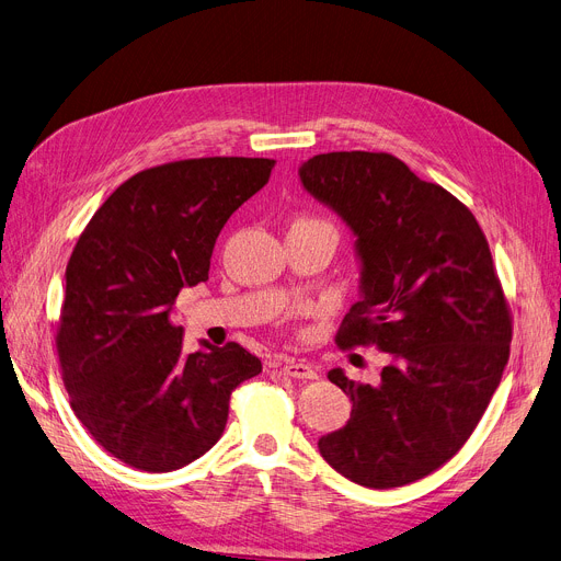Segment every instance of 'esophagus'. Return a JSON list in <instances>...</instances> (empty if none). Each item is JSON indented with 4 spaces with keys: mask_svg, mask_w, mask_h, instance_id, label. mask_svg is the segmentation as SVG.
I'll list each match as a JSON object with an SVG mask.
<instances>
[{
    "mask_svg": "<svg viewBox=\"0 0 561 561\" xmlns=\"http://www.w3.org/2000/svg\"><path fill=\"white\" fill-rule=\"evenodd\" d=\"M282 370L288 375V377H296V379H316L318 373L311 364H305V362H296V359H286L282 364Z\"/></svg>",
    "mask_w": 561,
    "mask_h": 561,
    "instance_id": "obj_1",
    "label": "esophagus"
}]
</instances>
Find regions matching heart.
Masks as SVG:
<instances>
[{
    "label": "heart",
    "mask_w": 561,
    "mask_h": 561,
    "mask_svg": "<svg viewBox=\"0 0 561 561\" xmlns=\"http://www.w3.org/2000/svg\"><path fill=\"white\" fill-rule=\"evenodd\" d=\"M298 222H305V220H298Z\"/></svg>",
    "instance_id": "heart-1"
}]
</instances>
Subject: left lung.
<instances>
[{
	"mask_svg": "<svg viewBox=\"0 0 561 561\" xmlns=\"http://www.w3.org/2000/svg\"><path fill=\"white\" fill-rule=\"evenodd\" d=\"M298 174L357 239L359 302L336 343L389 355L377 385L330 370L352 414L318 450L368 489L416 482L473 434L510 359L512 316L489 243L455 195L391 154H318Z\"/></svg>",
	"mask_w": 561,
	"mask_h": 561,
	"instance_id": "8db88e82",
	"label": "left lung"
}]
</instances>
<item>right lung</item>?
I'll return each mask as SVG.
<instances>
[{
  "label": "right lung",
  "mask_w": 561,
  "mask_h": 561,
  "mask_svg": "<svg viewBox=\"0 0 561 561\" xmlns=\"http://www.w3.org/2000/svg\"><path fill=\"white\" fill-rule=\"evenodd\" d=\"M273 159L163 163L117 186L66 268L58 362L81 425L121 461L170 473L216 446L229 396L261 373L239 343L184 352L174 298L209 279L229 216L271 180Z\"/></svg>",
  "instance_id": "obj_1"
}]
</instances>
